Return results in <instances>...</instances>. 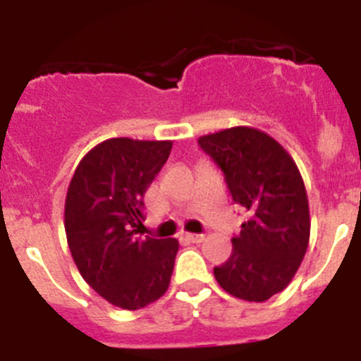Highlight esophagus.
Here are the masks:
<instances>
[{"mask_svg": "<svg viewBox=\"0 0 361 361\" xmlns=\"http://www.w3.org/2000/svg\"><path fill=\"white\" fill-rule=\"evenodd\" d=\"M184 238L193 244H199V242L204 240V235H197V233H184Z\"/></svg>", "mask_w": 361, "mask_h": 361, "instance_id": "1", "label": "esophagus"}]
</instances>
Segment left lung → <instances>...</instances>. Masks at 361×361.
<instances>
[{
	"instance_id": "obj_1",
	"label": "left lung",
	"mask_w": 361,
	"mask_h": 361,
	"mask_svg": "<svg viewBox=\"0 0 361 361\" xmlns=\"http://www.w3.org/2000/svg\"><path fill=\"white\" fill-rule=\"evenodd\" d=\"M199 145L222 170L233 200L250 213L231 238V257L213 275L229 295L266 302L288 288L307 251L311 219L302 175L282 145L250 126L202 135Z\"/></svg>"
}]
</instances>
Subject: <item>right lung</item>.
<instances>
[{
  "label": "right lung",
  "instance_id": "right-lung-1",
  "mask_svg": "<svg viewBox=\"0 0 361 361\" xmlns=\"http://www.w3.org/2000/svg\"><path fill=\"white\" fill-rule=\"evenodd\" d=\"M171 145L108 139L86 153L70 180L65 202L70 253L85 282L116 307H146L170 286L177 238L138 233L142 197L170 157Z\"/></svg>",
  "mask_w": 361,
  "mask_h": 361
}]
</instances>
